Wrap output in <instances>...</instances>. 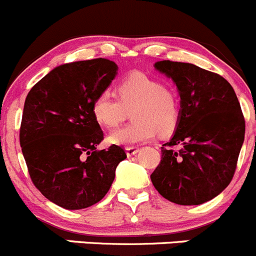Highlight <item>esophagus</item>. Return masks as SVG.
Wrapping results in <instances>:
<instances>
[{"label": "esophagus", "instance_id": "34e87169", "mask_svg": "<svg viewBox=\"0 0 256 256\" xmlns=\"http://www.w3.org/2000/svg\"><path fill=\"white\" fill-rule=\"evenodd\" d=\"M138 150H139L138 146H127V148H126V153H127L128 156H134L136 153H138Z\"/></svg>", "mask_w": 256, "mask_h": 256}]
</instances>
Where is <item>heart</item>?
Segmentation results:
<instances>
[{
	"instance_id": "heart-1",
	"label": "heart",
	"mask_w": 256,
	"mask_h": 256,
	"mask_svg": "<svg viewBox=\"0 0 256 256\" xmlns=\"http://www.w3.org/2000/svg\"><path fill=\"white\" fill-rule=\"evenodd\" d=\"M118 100L110 90L94 98L92 112L94 120L106 128H116L132 110L134 122L113 132L110 143L132 146L156 136V132L172 133L179 120V100L174 90L164 87L156 78L143 72H133L117 86Z\"/></svg>"
}]
</instances>
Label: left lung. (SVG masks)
Masks as SVG:
<instances>
[{
  "instance_id": "obj_1",
  "label": "left lung",
  "mask_w": 256,
  "mask_h": 256,
  "mask_svg": "<svg viewBox=\"0 0 256 256\" xmlns=\"http://www.w3.org/2000/svg\"><path fill=\"white\" fill-rule=\"evenodd\" d=\"M154 67L176 84L180 112L173 136L162 146L152 183L169 202L199 206L222 193L234 176L245 136L240 103L218 73L172 60Z\"/></svg>"
}]
</instances>
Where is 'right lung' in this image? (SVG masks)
<instances>
[{"label": "right lung", "instance_id": "1", "mask_svg": "<svg viewBox=\"0 0 256 256\" xmlns=\"http://www.w3.org/2000/svg\"><path fill=\"white\" fill-rule=\"evenodd\" d=\"M106 58L58 66L27 94L20 143L32 183L52 203L84 209L110 190L116 168L127 158L110 146L97 150L103 132L92 112L94 98L117 74Z\"/></svg>", "mask_w": 256, "mask_h": 256}]
</instances>
